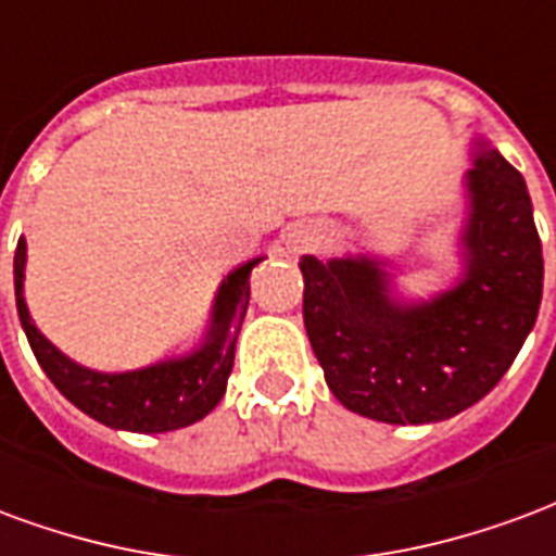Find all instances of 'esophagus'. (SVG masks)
Listing matches in <instances>:
<instances>
[{"label":"esophagus","instance_id":"34e87169","mask_svg":"<svg viewBox=\"0 0 556 556\" xmlns=\"http://www.w3.org/2000/svg\"><path fill=\"white\" fill-rule=\"evenodd\" d=\"M319 242H323V237H319V230L311 228V225H299V228H293L287 233V245H290V251H311L317 249Z\"/></svg>","mask_w":556,"mask_h":556}]
</instances>
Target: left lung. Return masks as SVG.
Returning a JSON list of instances; mask_svg holds the SVG:
<instances>
[{
    "instance_id": "obj_1",
    "label": "left lung",
    "mask_w": 556,
    "mask_h": 556,
    "mask_svg": "<svg viewBox=\"0 0 556 556\" xmlns=\"http://www.w3.org/2000/svg\"><path fill=\"white\" fill-rule=\"evenodd\" d=\"M462 273L403 299L388 261L302 257L305 328L331 394L382 424H439L480 403L516 362L542 302V242L525 177L485 139L465 172Z\"/></svg>"
}]
</instances>
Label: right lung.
<instances>
[{"mask_svg": "<svg viewBox=\"0 0 556 556\" xmlns=\"http://www.w3.org/2000/svg\"><path fill=\"white\" fill-rule=\"evenodd\" d=\"M261 261L263 257H254L242 263L222 281L213 299V311H210V326L192 352L162 358L139 370H91L67 358L59 346H52L50 340L40 334L38 326L28 317L26 295H23V281H26V239L23 237L14 251L17 314L28 346L43 372L79 412L112 429L172 432V429L198 424L225 396L228 376L233 370L239 326L249 311L251 269Z\"/></svg>", "mask_w": 556, "mask_h": 556, "instance_id": "obj_1", "label": "right lung"}]
</instances>
